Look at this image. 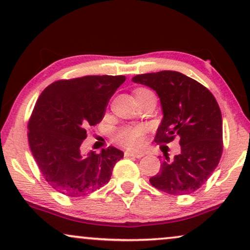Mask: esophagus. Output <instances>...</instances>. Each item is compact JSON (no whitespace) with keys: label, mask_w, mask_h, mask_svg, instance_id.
Returning <instances> with one entry per match:
<instances>
[{"label":"esophagus","mask_w":250,"mask_h":250,"mask_svg":"<svg viewBox=\"0 0 250 250\" xmlns=\"http://www.w3.org/2000/svg\"><path fill=\"white\" fill-rule=\"evenodd\" d=\"M125 156L126 157H134V158H141L145 155L142 152H134V151H125Z\"/></svg>","instance_id":"34e87169"}]
</instances>
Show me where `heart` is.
<instances>
[{
    "label": "heart",
    "instance_id": "1",
    "mask_svg": "<svg viewBox=\"0 0 250 250\" xmlns=\"http://www.w3.org/2000/svg\"><path fill=\"white\" fill-rule=\"evenodd\" d=\"M146 92L150 91L145 90V88H139V90L135 91L134 94L136 97V95L146 93ZM115 140L119 145L124 146L126 148H140L143 145V141H145V129L141 126H126V127L121 128L116 133Z\"/></svg>",
    "mask_w": 250,
    "mask_h": 250
}]
</instances>
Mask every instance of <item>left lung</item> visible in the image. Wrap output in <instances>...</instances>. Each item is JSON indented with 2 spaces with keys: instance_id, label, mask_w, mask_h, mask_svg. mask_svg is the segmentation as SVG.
<instances>
[{
  "instance_id": "obj_1",
  "label": "left lung",
  "mask_w": 250,
  "mask_h": 250,
  "mask_svg": "<svg viewBox=\"0 0 250 250\" xmlns=\"http://www.w3.org/2000/svg\"><path fill=\"white\" fill-rule=\"evenodd\" d=\"M132 82L150 87L160 100L163 119L155 141L165 145L180 139L181 152L166 157L150 183L173 196L194 192L216 168L223 150L222 114L214 95L179 71L136 75Z\"/></svg>"
}]
</instances>
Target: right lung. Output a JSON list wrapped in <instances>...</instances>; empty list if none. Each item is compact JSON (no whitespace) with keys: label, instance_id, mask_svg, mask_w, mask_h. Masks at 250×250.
<instances>
[{"label":"right lung","instance_id":"1","mask_svg":"<svg viewBox=\"0 0 250 250\" xmlns=\"http://www.w3.org/2000/svg\"><path fill=\"white\" fill-rule=\"evenodd\" d=\"M125 76H84L49 85L37 100L28 124L34 159L46 182L69 197L101 189L124 152L115 146L100 153L81 151L86 128L102 121L105 107Z\"/></svg>","mask_w":250,"mask_h":250}]
</instances>
